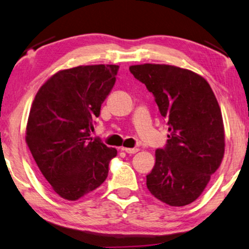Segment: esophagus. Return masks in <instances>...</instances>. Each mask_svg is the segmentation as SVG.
<instances>
[{
  "label": "esophagus",
  "mask_w": 249,
  "mask_h": 249,
  "mask_svg": "<svg viewBox=\"0 0 249 249\" xmlns=\"http://www.w3.org/2000/svg\"><path fill=\"white\" fill-rule=\"evenodd\" d=\"M122 150H124L125 152H127V153H129V155H134V153H136V152H138V150L139 149L138 148H122Z\"/></svg>",
  "instance_id": "esophagus-1"
}]
</instances>
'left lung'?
<instances>
[{
  "label": "left lung",
  "instance_id": "8db88e82",
  "mask_svg": "<svg viewBox=\"0 0 249 249\" xmlns=\"http://www.w3.org/2000/svg\"><path fill=\"white\" fill-rule=\"evenodd\" d=\"M134 77L155 96L169 126L168 143L156 150L147 188L172 207L199 197L224 156V125L208 81L194 71L165 64L129 66Z\"/></svg>",
  "mask_w": 249,
  "mask_h": 249
}]
</instances>
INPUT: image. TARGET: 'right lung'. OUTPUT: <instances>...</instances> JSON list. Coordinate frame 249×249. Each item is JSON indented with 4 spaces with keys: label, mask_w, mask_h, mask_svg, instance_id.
<instances>
[{
    "label": "right lung",
    "mask_w": 249,
    "mask_h": 249,
    "mask_svg": "<svg viewBox=\"0 0 249 249\" xmlns=\"http://www.w3.org/2000/svg\"><path fill=\"white\" fill-rule=\"evenodd\" d=\"M119 65H86L51 76L36 94L26 143L58 196L77 200L105 182L117 155L90 136L94 117L115 84Z\"/></svg>",
    "instance_id": "right-lung-1"
}]
</instances>
